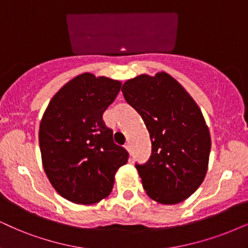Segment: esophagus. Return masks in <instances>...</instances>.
<instances>
[{
  "instance_id": "34e87169",
  "label": "esophagus",
  "mask_w": 248,
  "mask_h": 248,
  "mask_svg": "<svg viewBox=\"0 0 248 248\" xmlns=\"http://www.w3.org/2000/svg\"><path fill=\"white\" fill-rule=\"evenodd\" d=\"M124 149H126L128 152H130V144H129V143H127L126 145H124Z\"/></svg>"
}]
</instances>
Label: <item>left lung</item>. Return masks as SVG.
Instances as JSON below:
<instances>
[{
    "instance_id": "obj_1",
    "label": "left lung",
    "mask_w": 248,
    "mask_h": 248,
    "mask_svg": "<svg viewBox=\"0 0 248 248\" xmlns=\"http://www.w3.org/2000/svg\"><path fill=\"white\" fill-rule=\"evenodd\" d=\"M150 133L149 161L136 164L144 190L155 202H183L202 183L208 168L211 135L199 106L166 72L140 74L121 88Z\"/></svg>"
}]
</instances>
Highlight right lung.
Listing matches in <instances>:
<instances>
[{"mask_svg":"<svg viewBox=\"0 0 248 248\" xmlns=\"http://www.w3.org/2000/svg\"><path fill=\"white\" fill-rule=\"evenodd\" d=\"M121 82L82 73L62 86L40 122L42 165L55 190L74 203L92 205L106 198L128 152L113 142L103 113L120 92Z\"/></svg>","mask_w":248,"mask_h":248,"instance_id":"obj_1","label":"right lung"}]
</instances>
